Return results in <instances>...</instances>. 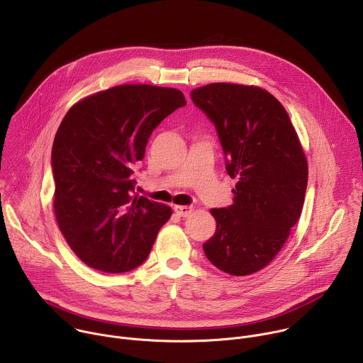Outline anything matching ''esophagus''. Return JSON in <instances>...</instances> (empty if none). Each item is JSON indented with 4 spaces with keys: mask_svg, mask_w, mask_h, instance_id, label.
<instances>
[{
    "mask_svg": "<svg viewBox=\"0 0 363 363\" xmlns=\"http://www.w3.org/2000/svg\"><path fill=\"white\" fill-rule=\"evenodd\" d=\"M174 211L179 217H188L194 211V208L192 206H186V205H174Z\"/></svg>",
    "mask_w": 363,
    "mask_h": 363,
    "instance_id": "34e87169",
    "label": "esophagus"
}]
</instances>
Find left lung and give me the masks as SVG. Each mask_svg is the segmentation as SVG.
Wrapping results in <instances>:
<instances>
[{
	"mask_svg": "<svg viewBox=\"0 0 363 363\" xmlns=\"http://www.w3.org/2000/svg\"><path fill=\"white\" fill-rule=\"evenodd\" d=\"M191 97L214 122L227 172L237 179L233 205L211 210L217 230L202 248L221 272L250 276L273 262L300 218L306 155L289 113L267 90L210 83Z\"/></svg>",
	"mask_w": 363,
	"mask_h": 363,
	"instance_id": "left-lung-1",
	"label": "left lung"
}]
</instances>
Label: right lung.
I'll return each instance as SVG.
<instances>
[{
    "label": "right lung",
    "mask_w": 363,
    "mask_h": 363,
    "mask_svg": "<svg viewBox=\"0 0 363 363\" xmlns=\"http://www.w3.org/2000/svg\"><path fill=\"white\" fill-rule=\"evenodd\" d=\"M186 105L181 90L121 84L83 97L62 121L51 150L55 216L89 267L125 273L140 266L171 206L133 195L149 136Z\"/></svg>",
    "instance_id": "right-lung-1"
}]
</instances>
